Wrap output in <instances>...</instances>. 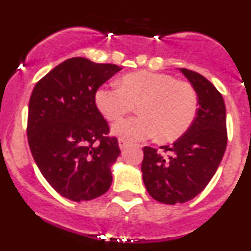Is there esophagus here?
<instances>
[{"label": "esophagus", "instance_id": "esophagus-1", "mask_svg": "<svg viewBox=\"0 0 251 251\" xmlns=\"http://www.w3.org/2000/svg\"><path fill=\"white\" fill-rule=\"evenodd\" d=\"M127 146H128V142L127 141L124 140V138H120V140H119V147H120L121 151H124V149H125Z\"/></svg>", "mask_w": 251, "mask_h": 251}]
</instances>
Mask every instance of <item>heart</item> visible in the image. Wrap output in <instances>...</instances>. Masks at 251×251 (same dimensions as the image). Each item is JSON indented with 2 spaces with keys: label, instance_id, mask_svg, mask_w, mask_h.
I'll list each match as a JSON object with an SVG mask.
<instances>
[{
  "label": "heart",
  "instance_id": "1",
  "mask_svg": "<svg viewBox=\"0 0 251 251\" xmlns=\"http://www.w3.org/2000/svg\"><path fill=\"white\" fill-rule=\"evenodd\" d=\"M96 105L107 120L119 121L138 105L141 115L116 124L114 135L142 141L158 135L171 142L189 128L198 111L193 86L168 74L137 72L125 75L120 86H103L95 96Z\"/></svg>",
  "mask_w": 251,
  "mask_h": 251
}]
</instances>
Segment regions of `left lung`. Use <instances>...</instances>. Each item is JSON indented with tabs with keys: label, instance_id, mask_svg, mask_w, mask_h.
Masks as SVG:
<instances>
[{
	"label": "left lung",
	"instance_id": "8db88e82",
	"mask_svg": "<svg viewBox=\"0 0 251 251\" xmlns=\"http://www.w3.org/2000/svg\"><path fill=\"white\" fill-rule=\"evenodd\" d=\"M198 95L194 121L171 146L144 147L142 161L143 182L149 196L164 204H181L198 196L212 178L227 146L226 107L222 95L203 75L184 68Z\"/></svg>",
	"mask_w": 251,
	"mask_h": 251
}]
</instances>
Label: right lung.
Wrapping results in <instances>:
<instances>
[{
    "label": "right lung",
    "mask_w": 251,
    "mask_h": 251,
    "mask_svg": "<svg viewBox=\"0 0 251 251\" xmlns=\"http://www.w3.org/2000/svg\"><path fill=\"white\" fill-rule=\"evenodd\" d=\"M82 57L67 59L45 75L29 102L27 141L34 160L55 192L73 201L109 189L118 140L96 105L98 88L120 72Z\"/></svg>",
    "instance_id": "right-lung-1"
}]
</instances>
